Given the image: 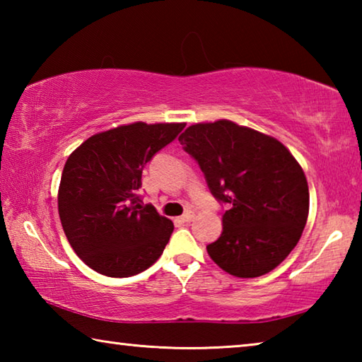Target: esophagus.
I'll return each instance as SVG.
<instances>
[{
    "mask_svg": "<svg viewBox=\"0 0 362 362\" xmlns=\"http://www.w3.org/2000/svg\"><path fill=\"white\" fill-rule=\"evenodd\" d=\"M193 218H194V214L193 212H187V214H183V216L179 217L177 220H179L180 223H187V222H192Z\"/></svg>",
    "mask_w": 362,
    "mask_h": 362,
    "instance_id": "34e87169",
    "label": "esophagus"
}]
</instances>
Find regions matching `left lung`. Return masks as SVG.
<instances>
[{
    "label": "left lung",
    "mask_w": 362,
    "mask_h": 362,
    "mask_svg": "<svg viewBox=\"0 0 362 362\" xmlns=\"http://www.w3.org/2000/svg\"><path fill=\"white\" fill-rule=\"evenodd\" d=\"M198 161L214 198L230 204L207 254L226 273L257 278L297 246L308 218V183L274 137L228 119L198 122L179 137Z\"/></svg>",
    "instance_id": "left-lung-1"
}]
</instances>
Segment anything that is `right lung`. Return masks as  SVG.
<instances>
[{
  "label": "right lung",
  "mask_w": 362,
  "mask_h": 362,
  "mask_svg": "<svg viewBox=\"0 0 362 362\" xmlns=\"http://www.w3.org/2000/svg\"><path fill=\"white\" fill-rule=\"evenodd\" d=\"M185 122H132L89 137L66 159L59 216L70 246L86 265L129 278L155 263L174 223L142 204L146 163L179 136Z\"/></svg>",
  "instance_id": "1"
}]
</instances>
